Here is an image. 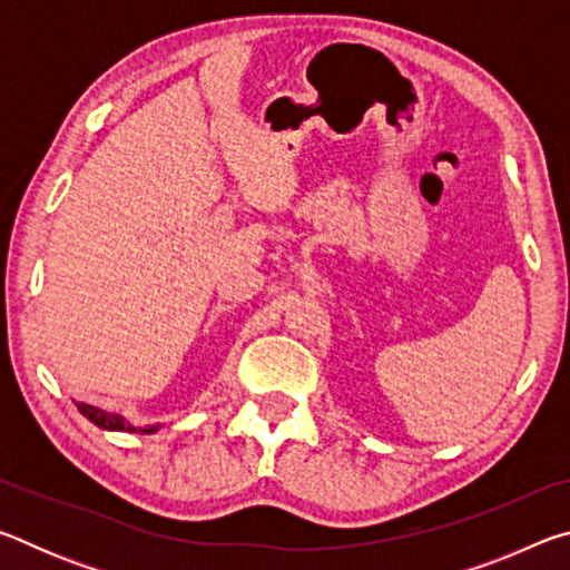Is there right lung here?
I'll list each match as a JSON object with an SVG mask.
<instances>
[{"label":"right lung","mask_w":570,"mask_h":570,"mask_svg":"<svg viewBox=\"0 0 570 570\" xmlns=\"http://www.w3.org/2000/svg\"><path fill=\"white\" fill-rule=\"evenodd\" d=\"M77 410H80L92 424H98V428L110 430V432H138V435H156V432L163 428L160 422L158 424H146V428H135V424L125 420L122 414L92 407V404H85V402L77 404Z\"/></svg>","instance_id":"1"}]
</instances>
